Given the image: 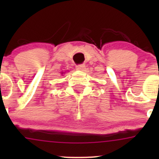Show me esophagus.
<instances>
[{
	"label": "esophagus",
	"mask_w": 159,
	"mask_h": 159,
	"mask_svg": "<svg viewBox=\"0 0 159 159\" xmlns=\"http://www.w3.org/2000/svg\"><path fill=\"white\" fill-rule=\"evenodd\" d=\"M86 68V65L84 64H81V65H78L76 66V69L79 70H84Z\"/></svg>",
	"instance_id": "34e87169"
}]
</instances>
